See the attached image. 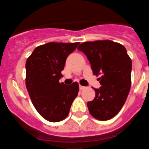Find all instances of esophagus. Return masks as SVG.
<instances>
[{
    "instance_id": "34e87169",
    "label": "esophagus",
    "mask_w": 149,
    "mask_h": 149,
    "mask_svg": "<svg viewBox=\"0 0 149 149\" xmlns=\"http://www.w3.org/2000/svg\"><path fill=\"white\" fill-rule=\"evenodd\" d=\"M84 88H85V87L82 86V85H80V90H83V89H84Z\"/></svg>"
}]
</instances>
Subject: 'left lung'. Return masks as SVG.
I'll list each match as a JSON object with an SVG mask.
<instances>
[{
	"instance_id": "obj_1",
	"label": "left lung",
	"mask_w": 149,
	"mask_h": 149,
	"mask_svg": "<svg viewBox=\"0 0 149 149\" xmlns=\"http://www.w3.org/2000/svg\"><path fill=\"white\" fill-rule=\"evenodd\" d=\"M78 50L87 56L93 74L102 85L87 103L89 113L99 120L114 117L125 104L131 88L132 60L124 46L110 40L88 41Z\"/></svg>"
}]
</instances>
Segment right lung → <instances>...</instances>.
<instances>
[{"instance_id": "right-lung-1", "label": "right lung", "mask_w": 149, "mask_h": 149, "mask_svg": "<svg viewBox=\"0 0 149 149\" xmlns=\"http://www.w3.org/2000/svg\"><path fill=\"white\" fill-rule=\"evenodd\" d=\"M80 42H49L34 49L26 61L25 84L35 109L43 118L59 122L68 116L79 84L65 85L59 80L66 58Z\"/></svg>"}]
</instances>
